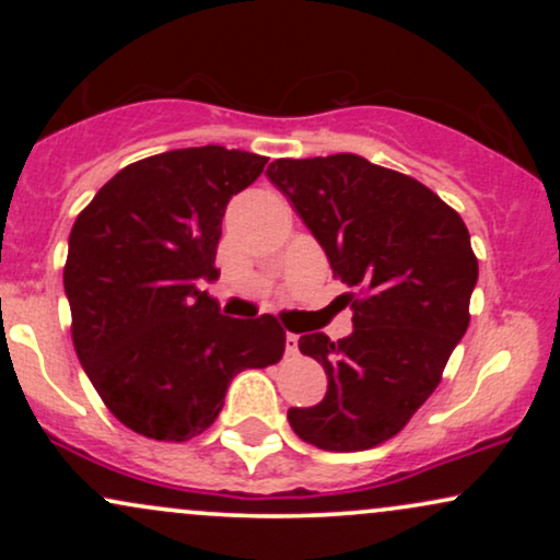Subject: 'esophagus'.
<instances>
[{
	"instance_id": "34e87169",
	"label": "esophagus",
	"mask_w": 560,
	"mask_h": 560,
	"mask_svg": "<svg viewBox=\"0 0 560 560\" xmlns=\"http://www.w3.org/2000/svg\"><path fill=\"white\" fill-rule=\"evenodd\" d=\"M298 334H287V355H298Z\"/></svg>"
}]
</instances>
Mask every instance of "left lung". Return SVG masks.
I'll list each match as a JSON object with an SVG mask.
<instances>
[{"mask_svg": "<svg viewBox=\"0 0 560 560\" xmlns=\"http://www.w3.org/2000/svg\"><path fill=\"white\" fill-rule=\"evenodd\" d=\"M313 231L352 300V334H302L300 352L324 365L326 397L289 408L300 440L331 453L382 445L442 382L468 329L479 276L464 218L429 186L361 155L268 165Z\"/></svg>", "mask_w": 560, "mask_h": 560, "instance_id": "obj_1", "label": "left lung"}]
</instances>
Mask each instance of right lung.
<instances>
[{
  "mask_svg": "<svg viewBox=\"0 0 560 560\" xmlns=\"http://www.w3.org/2000/svg\"><path fill=\"white\" fill-rule=\"evenodd\" d=\"M268 158L186 147L126 165L70 229L62 281L75 355L124 427L186 442L218 419L240 371L281 361L273 316L226 318L197 279L218 276L229 199Z\"/></svg>",
  "mask_w": 560,
  "mask_h": 560,
  "instance_id": "right-lung-1",
  "label": "right lung"
}]
</instances>
